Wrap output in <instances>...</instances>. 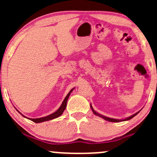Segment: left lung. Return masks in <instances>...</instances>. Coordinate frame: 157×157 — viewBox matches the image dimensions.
<instances>
[{
  "label": "left lung",
  "instance_id": "left-lung-1",
  "mask_svg": "<svg viewBox=\"0 0 157 157\" xmlns=\"http://www.w3.org/2000/svg\"><path fill=\"white\" fill-rule=\"evenodd\" d=\"M90 107H91V109H92V111H93V113L95 114V115H98V116H99V117H101V118H103V119L106 120V121H112V122H119V121H128V120H130V119H131V118H134V117L136 115H137V114H138L139 112H140V111H139V112H137V113L134 114V115H131V116L128 117V118H125V119H115V118H108V117L103 116V115H100V114H99V113H98V112H96V111H95L94 109H93V107H92L91 104H90Z\"/></svg>",
  "mask_w": 157,
  "mask_h": 157
}]
</instances>
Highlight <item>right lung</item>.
<instances>
[{
  "label": "right lung",
  "instance_id": "obj_1",
  "mask_svg": "<svg viewBox=\"0 0 157 157\" xmlns=\"http://www.w3.org/2000/svg\"><path fill=\"white\" fill-rule=\"evenodd\" d=\"M74 88H73L72 90H71V91L69 92L68 94L67 95V96H66L65 98H64V101L62 102V104H61V106L59 107V109H58V110L56 111V112H55L54 113L51 114V115H48V116H45V117H43V118H26V117H25L24 115H23V116H24L25 118H28V119L31 120V121H33V122L35 123H41V122H43V121H49V120H52V119H54V118H58V117L61 116V115H62V113L64 112V109H65L66 106H67V99H68L70 95H71V92L74 90Z\"/></svg>",
  "mask_w": 157,
  "mask_h": 157
}]
</instances>
